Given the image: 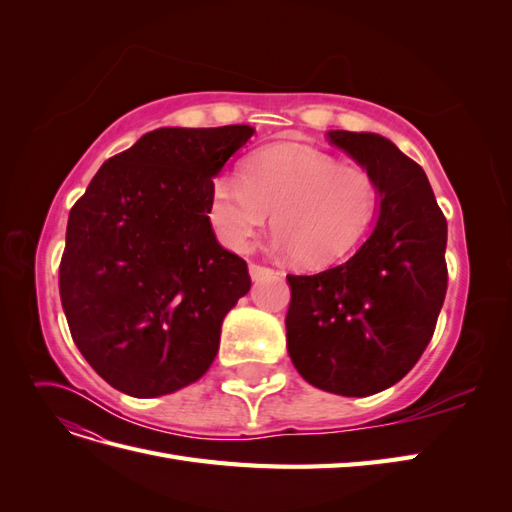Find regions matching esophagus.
I'll return each mask as SVG.
<instances>
[{
    "label": "esophagus",
    "mask_w": 512,
    "mask_h": 512,
    "mask_svg": "<svg viewBox=\"0 0 512 512\" xmlns=\"http://www.w3.org/2000/svg\"><path fill=\"white\" fill-rule=\"evenodd\" d=\"M275 271L271 269V267H262V265H256V262H252L250 265V277L254 282H258V280H265V277H269V275H273Z\"/></svg>",
    "instance_id": "34e87169"
}]
</instances>
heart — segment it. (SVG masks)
Returning <instances> with one entry per match:
<instances>
[{
    "label": "heart",
    "instance_id": "1",
    "mask_svg": "<svg viewBox=\"0 0 512 512\" xmlns=\"http://www.w3.org/2000/svg\"><path fill=\"white\" fill-rule=\"evenodd\" d=\"M378 183L312 147L273 145L247 158L239 179L213 181L209 222L220 243L245 252L267 226L301 267H327L348 256L376 218Z\"/></svg>",
    "mask_w": 512,
    "mask_h": 512
}]
</instances>
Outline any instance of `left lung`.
<instances>
[{"label":"left lung","mask_w":512,"mask_h":512,"mask_svg":"<svg viewBox=\"0 0 512 512\" xmlns=\"http://www.w3.org/2000/svg\"><path fill=\"white\" fill-rule=\"evenodd\" d=\"M378 183V220L356 254L316 275H286V344L316 389L367 397L421 359L446 297V220L425 170L374 132L331 130Z\"/></svg>","instance_id":"obj_1"}]
</instances>
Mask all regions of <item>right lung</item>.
Wrapping results in <instances>:
<instances>
[{
	"label": "right lung",
	"instance_id": "1",
	"mask_svg": "<svg viewBox=\"0 0 512 512\" xmlns=\"http://www.w3.org/2000/svg\"><path fill=\"white\" fill-rule=\"evenodd\" d=\"M254 132H147L72 207L61 305L76 348L113 389L160 397L211 367L224 316L252 286L245 260L215 239L211 185Z\"/></svg>",
	"mask_w": 512,
	"mask_h": 512
}]
</instances>
